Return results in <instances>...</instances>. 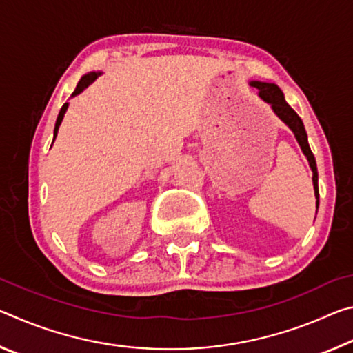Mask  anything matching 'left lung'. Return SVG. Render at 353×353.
Wrapping results in <instances>:
<instances>
[{
	"instance_id": "left-lung-1",
	"label": "left lung",
	"mask_w": 353,
	"mask_h": 353,
	"mask_svg": "<svg viewBox=\"0 0 353 353\" xmlns=\"http://www.w3.org/2000/svg\"><path fill=\"white\" fill-rule=\"evenodd\" d=\"M250 85L259 88V94L260 97L266 101V103H270L272 110L276 115L282 119V121L288 126L292 132L296 135V140L299 141V145H301L303 154L307 155L310 166H312L313 170V185H314V196H316V207H319V187H318V168H316V160H314V155L312 152V149H310L308 145V139H307V132H305V128H303V123L301 117L297 115V113L291 109L290 104L285 101L283 97V92L280 90V88L276 85V83H268V82H259V81H252L250 82Z\"/></svg>"
}]
</instances>
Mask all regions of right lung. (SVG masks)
Here are the masks:
<instances>
[{"label":"right lung","instance_id":"1","mask_svg":"<svg viewBox=\"0 0 353 353\" xmlns=\"http://www.w3.org/2000/svg\"><path fill=\"white\" fill-rule=\"evenodd\" d=\"M98 77V73H90V74H85L82 77V79L79 81V83H77V87H76V90L73 92V97L74 94H79L83 88H87L88 85H90V83L97 79ZM67 107H68V104L65 103L63 105H62V109H61V112H59V117H57V121H56V128H54V139H56V135H57V130H59V126H61V123H62V118H63V115H65V110H67Z\"/></svg>","mask_w":353,"mask_h":353}]
</instances>
